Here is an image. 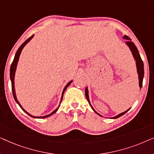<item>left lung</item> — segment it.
Wrapping results in <instances>:
<instances>
[{
  "instance_id": "obj_1",
  "label": "left lung",
  "mask_w": 154,
  "mask_h": 154,
  "mask_svg": "<svg viewBox=\"0 0 154 154\" xmlns=\"http://www.w3.org/2000/svg\"><path fill=\"white\" fill-rule=\"evenodd\" d=\"M123 39H125L127 40V41L125 42L126 45H127L128 47H129L130 50H131L132 52V55L134 57V60L136 61V66H137V73H138V77H139V85H140V89L142 88V82H143V79H144V63H143V61L142 60V59H141V57H140V54L138 52V50L137 47L134 45L133 42L131 41V39L128 36V35H124L123 37ZM85 97L86 98H87V100L88 101V102H89V104L90 106H91L92 109H93V111L95 112L96 113H97L99 116H101L100 113H98L97 111L94 110L93 109V107L92 106L91 104H90V100H89V95H88V88H85ZM130 109V108L129 109H128L127 111H124V112L120 113V114L116 116L111 118V119H118V118L121 117V116H123L125 114V113H127L128 111H129Z\"/></svg>"
}]
</instances>
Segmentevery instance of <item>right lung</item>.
<instances>
[{"label":"right lung","instance_id":"obj_1","mask_svg":"<svg viewBox=\"0 0 154 154\" xmlns=\"http://www.w3.org/2000/svg\"><path fill=\"white\" fill-rule=\"evenodd\" d=\"M33 35H31V36L30 38H29L27 39L26 41H25L24 43H22V45H21L20 47L19 48V49L17 50V51L16 54H15V55H14V60H13V62H12V64H11V66H10V80H11V83H12V94H13L14 99V100H15V102H16L17 103V104H19V106H20L21 107V109H22V110L24 111L25 113H27V114H28L29 116H31V117H33V118H40V119H44V118L49 117V116H52V114H54V113H55L56 111L58 110L59 107H60V106L61 102H62V99H63V96H64V91H65V90H66V88H68L69 85H70V84L71 83V82H72L73 81H71L70 82H69V83L66 84V85L65 86L64 88V90H63V92H62V97H61V101H60V105H59V106L57 107V109H55V110L52 111V112L51 113H50V114L46 115V116H44L35 117V116H32V115H31L30 113H29L28 112H27V111H26V110H24V109H23V107L22 106V105L20 104V103L19 102V101L17 100V96H16V94H15V90H14V75H15V71H16L17 66V63H18V61H19V58H20V54H21V52H22V50L23 48H24V46L26 45V44L28 43L33 38Z\"/></svg>","mask_w":154,"mask_h":154}]
</instances>
